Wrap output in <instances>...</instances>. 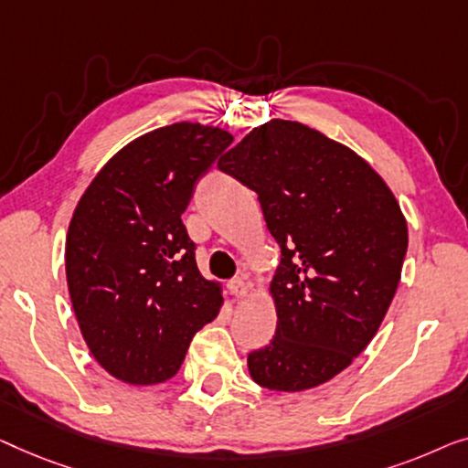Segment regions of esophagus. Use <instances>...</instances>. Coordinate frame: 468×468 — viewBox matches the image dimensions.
Masks as SVG:
<instances>
[{
  "instance_id": "esophagus-1",
  "label": "esophagus",
  "mask_w": 468,
  "mask_h": 468,
  "mask_svg": "<svg viewBox=\"0 0 468 468\" xmlns=\"http://www.w3.org/2000/svg\"><path fill=\"white\" fill-rule=\"evenodd\" d=\"M229 291H231L235 299H243L248 294V284L241 278H235L229 282Z\"/></svg>"
}]
</instances>
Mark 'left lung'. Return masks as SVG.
Segmentation results:
<instances>
[{"instance_id": "obj_1", "label": "left lung", "mask_w": 468, "mask_h": 468, "mask_svg": "<svg viewBox=\"0 0 468 468\" xmlns=\"http://www.w3.org/2000/svg\"><path fill=\"white\" fill-rule=\"evenodd\" d=\"M259 195L282 250L269 286L278 326L248 354L262 388L301 392L333 379L368 346L390 307L407 252L392 190L344 144L273 118L218 161Z\"/></svg>"}]
</instances>
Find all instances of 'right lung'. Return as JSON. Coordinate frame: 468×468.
Instances as JSON below:
<instances>
[{
    "label": "right lung",
    "mask_w": 468,
    "mask_h": 468,
    "mask_svg": "<svg viewBox=\"0 0 468 468\" xmlns=\"http://www.w3.org/2000/svg\"><path fill=\"white\" fill-rule=\"evenodd\" d=\"M220 127L176 122L127 144L78 201L65 241L69 299L90 354L112 378H174L222 288L197 269L182 214L195 184L231 146Z\"/></svg>",
    "instance_id": "right-lung-1"
}]
</instances>
